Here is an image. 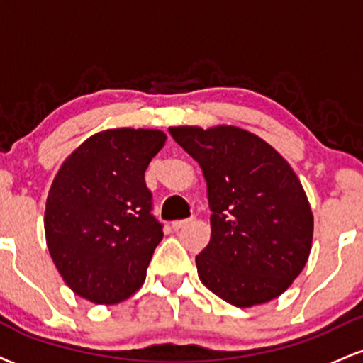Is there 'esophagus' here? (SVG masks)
Instances as JSON below:
<instances>
[{
  "mask_svg": "<svg viewBox=\"0 0 363 363\" xmlns=\"http://www.w3.org/2000/svg\"><path fill=\"white\" fill-rule=\"evenodd\" d=\"M191 220H193V218L176 220V222H172V228H174V230H181V228H184L186 225H189V223H191Z\"/></svg>",
  "mask_w": 363,
  "mask_h": 363,
  "instance_id": "34e87169",
  "label": "esophagus"
}]
</instances>
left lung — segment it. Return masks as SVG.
I'll use <instances>...</instances> for the list:
<instances>
[{"instance_id": "left-lung-1", "label": "left lung", "mask_w": 363, "mask_h": 363, "mask_svg": "<svg viewBox=\"0 0 363 363\" xmlns=\"http://www.w3.org/2000/svg\"><path fill=\"white\" fill-rule=\"evenodd\" d=\"M199 164L213 211L199 280L235 307L281 295L309 259L311 205L294 169L264 140L235 126L169 128Z\"/></svg>"}]
</instances>
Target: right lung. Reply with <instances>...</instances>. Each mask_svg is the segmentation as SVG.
Masks as SVG:
<instances>
[{
  "label": "right lung",
  "mask_w": 363,
  "mask_h": 363,
  "mask_svg": "<svg viewBox=\"0 0 363 363\" xmlns=\"http://www.w3.org/2000/svg\"><path fill=\"white\" fill-rule=\"evenodd\" d=\"M157 129H107L65 160L45 201L44 228L57 272L74 294L118 303L143 285L164 237L145 184L150 160L164 147Z\"/></svg>",
  "instance_id": "1"
}]
</instances>
